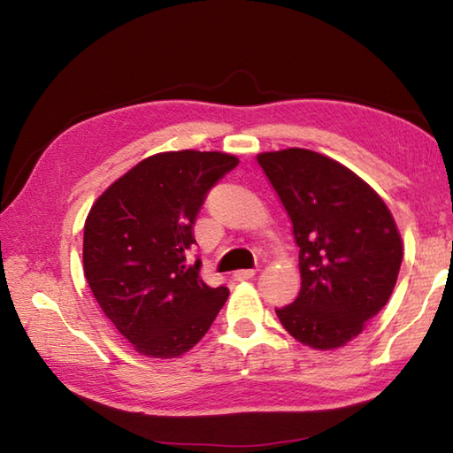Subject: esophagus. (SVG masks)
Masks as SVG:
<instances>
[{"mask_svg": "<svg viewBox=\"0 0 453 453\" xmlns=\"http://www.w3.org/2000/svg\"><path fill=\"white\" fill-rule=\"evenodd\" d=\"M256 275V270H237L234 273V280L235 281H243V280H251Z\"/></svg>", "mask_w": 453, "mask_h": 453, "instance_id": "1", "label": "esophagus"}]
</instances>
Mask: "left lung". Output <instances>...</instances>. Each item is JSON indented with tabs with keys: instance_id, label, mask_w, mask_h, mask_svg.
Instances as JSON below:
<instances>
[{
	"instance_id": "obj_1",
	"label": "left lung",
	"mask_w": 453,
	"mask_h": 453,
	"mask_svg": "<svg viewBox=\"0 0 453 453\" xmlns=\"http://www.w3.org/2000/svg\"><path fill=\"white\" fill-rule=\"evenodd\" d=\"M257 164L300 248L302 289L275 313L303 346H346L395 288L403 245L392 213L359 175L318 151H265Z\"/></svg>"
}]
</instances>
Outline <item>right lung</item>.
Segmentation results:
<instances>
[{
	"label": "right lung",
	"mask_w": 453,
	"mask_h": 453,
	"mask_svg": "<svg viewBox=\"0 0 453 453\" xmlns=\"http://www.w3.org/2000/svg\"><path fill=\"white\" fill-rule=\"evenodd\" d=\"M240 164L221 151L145 157L96 199L83 227L91 294L137 354L178 357L208 332L229 289L186 265L208 191Z\"/></svg>",
	"instance_id": "1"
}]
</instances>
